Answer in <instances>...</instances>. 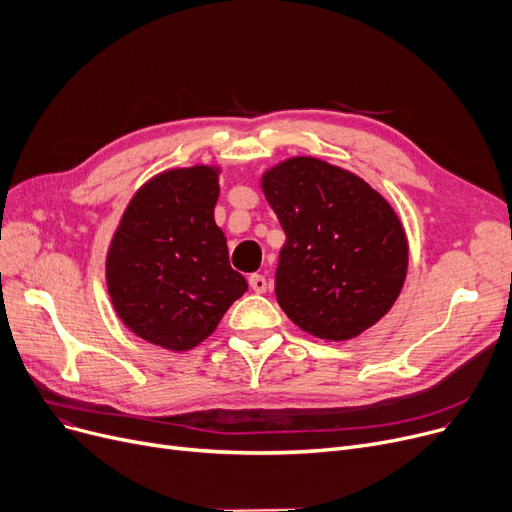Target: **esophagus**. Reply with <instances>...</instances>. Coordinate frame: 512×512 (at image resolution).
<instances>
[{
  "label": "esophagus",
  "mask_w": 512,
  "mask_h": 512,
  "mask_svg": "<svg viewBox=\"0 0 512 512\" xmlns=\"http://www.w3.org/2000/svg\"><path fill=\"white\" fill-rule=\"evenodd\" d=\"M250 287L256 291V294H264L266 291V279H264V275H258V273H254V275H250Z\"/></svg>",
  "instance_id": "34e87169"
}]
</instances>
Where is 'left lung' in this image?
<instances>
[{"label": "left lung", "mask_w": 512, "mask_h": 512, "mask_svg": "<svg viewBox=\"0 0 512 512\" xmlns=\"http://www.w3.org/2000/svg\"><path fill=\"white\" fill-rule=\"evenodd\" d=\"M260 185L287 237L275 294L289 319L325 342L383 319L406 279L408 241L381 193L312 156L279 162Z\"/></svg>", "instance_id": "1"}]
</instances>
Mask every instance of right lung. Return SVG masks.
Wrapping results in <instances>:
<instances>
[{
	"label": "right lung",
	"mask_w": 512,
	"mask_h": 512,
	"mask_svg": "<svg viewBox=\"0 0 512 512\" xmlns=\"http://www.w3.org/2000/svg\"><path fill=\"white\" fill-rule=\"evenodd\" d=\"M218 173L196 164L143 183L108 248L106 283L118 319L170 352L202 344L248 289L214 223Z\"/></svg>",
	"instance_id": "add662e5"
}]
</instances>
